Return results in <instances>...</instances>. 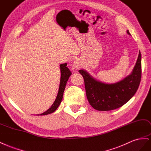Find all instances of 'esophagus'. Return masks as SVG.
Wrapping results in <instances>:
<instances>
[{
  "instance_id": "1",
  "label": "esophagus",
  "mask_w": 151,
  "mask_h": 151,
  "mask_svg": "<svg viewBox=\"0 0 151 151\" xmlns=\"http://www.w3.org/2000/svg\"><path fill=\"white\" fill-rule=\"evenodd\" d=\"M73 66L74 68H79L81 66V64H80V62L78 60H76L74 61V62L73 63Z\"/></svg>"
}]
</instances>
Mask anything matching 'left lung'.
<instances>
[{"instance_id":"1","label":"left lung","mask_w":151,"mask_h":151,"mask_svg":"<svg viewBox=\"0 0 151 151\" xmlns=\"http://www.w3.org/2000/svg\"><path fill=\"white\" fill-rule=\"evenodd\" d=\"M127 32L130 35L128 30ZM79 72L83 77L86 97L92 107L99 111L118 109L127 103L139 88L142 73L140 52L132 73L115 83H101L83 70Z\"/></svg>"}]
</instances>
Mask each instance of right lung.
I'll use <instances>...</instances> for the list:
<instances>
[{
    "mask_svg": "<svg viewBox=\"0 0 151 151\" xmlns=\"http://www.w3.org/2000/svg\"><path fill=\"white\" fill-rule=\"evenodd\" d=\"M66 65H67L66 63L60 65L61 80H60L59 90H58V93L56 98V100H55L54 103H53V104L51 105V107L47 111H46L45 112L40 114V115H47V114L54 112V111L58 109V106H59V105H60L61 101L63 99V92L65 91L67 81L68 80L70 75H71V72L70 71L68 68V67H66Z\"/></svg>",
    "mask_w": 151,
    "mask_h": 151,
    "instance_id": "1",
    "label": "right lung"
}]
</instances>
